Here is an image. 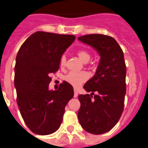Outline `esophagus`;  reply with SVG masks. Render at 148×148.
<instances>
[{"label": "esophagus", "mask_w": 148, "mask_h": 148, "mask_svg": "<svg viewBox=\"0 0 148 148\" xmlns=\"http://www.w3.org/2000/svg\"><path fill=\"white\" fill-rule=\"evenodd\" d=\"M78 96V93H77V92L76 90H74V97H77V96Z\"/></svg>", "instance_id": "esophagus-1"}]
</instances>
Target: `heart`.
<instances>
[{"label":"heart","instance_id":"heart-1","mask_svg":"<svg viewBox=\"0 0 148 148\" xmlns=\"http://www.w3.org/2000/svg\"><path fill=\"white\" fill-rule=\"evenodd\" d=\"M77 56L80 58L84 63H87L91 59L90 53L86 50H79L77 52ZM60 64L61 66H64L66 65V57L65 56H62L60 58ZM66 82L70 85L74 86V88H78L81 85L88 79V74L85 71L82 72H70L66 74L64 77Z\"/></svg>","mask_w":148,"mask_h":148}]
</instances>
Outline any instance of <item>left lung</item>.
<instances>
[{
    "label": "left lung",
    "instance_id": "8db88e82",
    "mask_svg": "<svg viewBox=\"0 0 148 148\" xmlns=\"http://www.w3.org/2000/svg\"><path fill=\"white\" fill-rule=\"evenodd\" d=\"M78 40L96 49L101 56L96 74L84 85L92 93L79 95L78 120L83 129L99 135L110 131L124 110L126 66L122 49L108 35L87 34Z\"/></svg>",
    "mask_w": 148,
    "mask_h": 148
}]
</instances>
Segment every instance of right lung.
Wrapping results in <instances>:
<instances>
[{
	"label": "right lung",
	"mask_w": 148,
	"mask_h": 148,
	"mask_svg": "<svg viewBox=\"0 0 148 148\" xmlns=\"http://www.w3.org/2000/svg\"><path fill=\"white\" fill-rule=\"evenodd\" d=\"M75 40L74 35L37 31L24 41L15 66L17 104L31 132L49 135L60 128L74 88L63 81L58 90L50 91V74L60 69L63 53Z\"/></svg>",
	"instance_id": "add662e5"
}]
</instances>
